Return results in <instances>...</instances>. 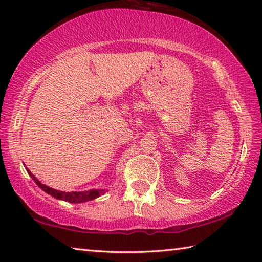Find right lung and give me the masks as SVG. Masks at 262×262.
Wrapping results in <instances>:
<instances>
[{
  "instance_id": "obj_1",
  "label": "right lung",
  "mask_w": 262,
  "mask_h": 262,
  "mask_svg": "<svg viewBox=\"0 0 262 262\" xmlns=\"http://www.w3.org/2000/svg\"><path fill=\"white\" fill-rule=\"evenodd\" d=\"M28 172L31 176V178L35 181V184H37L39 187H40L42 190H45L47 194H51L52 196L59 199V200H63L72 203H81V202L94 200V199L98 198L101 194L105 193L104 189H90V190H84V192H61V190L51 188L48 187V186L41 184L40 181L35 178V177L31 173L29 170Z\"/></svg>"
}]
</instances>
